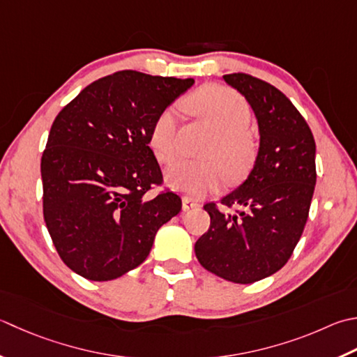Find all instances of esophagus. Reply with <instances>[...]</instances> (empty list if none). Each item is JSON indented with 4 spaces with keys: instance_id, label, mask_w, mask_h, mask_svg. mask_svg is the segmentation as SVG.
Segmentation results:
<instances>
[{
    "instance_id": "34e87169",
    "label": "esophagus",
    "mask_w": 357,
    "mask_h": 357,
    "mask_svg": "<svg viewBox=\"0 0 357 357\" xmlns=\"http://www.w3.org/2000/svg\"><path fill=\"white\" fill-rule=\"evenodd\" d=\"M199 204L197 201H193L192 198H187V197H184L183 198V208L184 211H190V208H195V207H198Z\"/></svg>"
}]
</instances>
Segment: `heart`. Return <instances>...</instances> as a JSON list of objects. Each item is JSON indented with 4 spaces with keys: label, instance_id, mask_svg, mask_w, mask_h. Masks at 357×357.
I'll return each instance as SVG.
<instances>
[{
    "label": "heart",
    "instance_id": "b5f03b06",
    "mask_svg": "<svg viewBox=\"0 0 357 357\" xmlns=\"http://www.w3.org/2000/svg\"><path fill=\"white\" fill-rule=\"evenodd\" d=\"M195 116L218 131L204 156L208 160H181L165 172L169 185L188 197L201 198L216 192L225 183L243 178L255 159V144L249 135L252 111L248 102L227 86L207 85L185 100ZM176 111L167 108L155 117L149 131V146L160 164H170L179 155Z\"/></svg>",
    "mask_w": 357,
    "mask_h": 357
}]
</instances>
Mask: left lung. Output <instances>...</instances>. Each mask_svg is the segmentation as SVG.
Listing matches in <instances>:
<instances>
[{
    "instance_id": "left-lung-1",
    "label": "left lung",
    "mask_w": 357,
    "mask_h": 357,
    "mask_svg": "<svg viewBox=\"0 0 357 357\" xmlns=\"http://www.w3.org/2000/svg\"><path fill=\"white\" fill-rule=\"evenodd\" d=\"M222 79L246 97L258 121L260 149L248 179L221 206L204 208L211 227L195 243L202 268L234 283H254L282 269L308 220L316 185V142L303 116L280 89L244 73Z\"/></svg>"
}]
</instances>
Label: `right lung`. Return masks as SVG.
<instances>
[{
    "instance_id": "right-lung-1",
    "label": "right lung",
    "mask_w": 357,
    "mask_h": 357,
    "mask_svg": "<svg viewBox=\"0 0 357 357\" xmlns=\"http://www.w3.org/2000/svg\"><path fill=\"white\" fill-rule=\"evenodd\" d=\"M193 79L117 71L96 80L55 117L41 156L43 216L75 274L107 282L149 257L159 227L181 211L149 146L155 117Z\"/></svg>"
}]
</instances>
